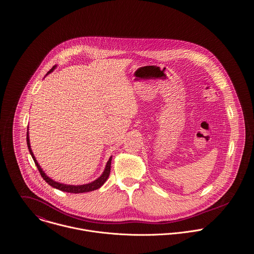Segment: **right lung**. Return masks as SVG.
Instances as JSON below:
<instances>
[{
    "label": "right lung",
    "instance_id": "obj_1",
    "mask_svg": "<svg viewBox=\"0 0 254 254\" xmlns=\"http://www.w3.org/2000/svg\"><path fill=\"white\" fill-rule=\"evenodd\" d=\"M57 67V65H54L48 72L46 75H48L49 73L53 72L54 69ZM28 130H29V127H28ZM27 144H28V148H29V151L38 167V170L42 176V178L44 179V181H46L47 184H49L51 187L59 190H62V191H65V192H70V193H82V192H89V191H93V190H96L98 189H100L106 182L107 180L109 179V176H110V173H111V164H112V157L111 156L106 164V167H105V171L104 173L101 175L100 178H98L96 181L90 183V184H86V185H80V186H72V185H64V184H61V183H58V182H55L54 180H52L51 178H49L45 172L42 170V167L40 166V164L38 163L34 153H33V150L31 148V143H30V136H29V131H27Z\"/></svg>",
    "mask_w": 254,
    "mask_h": 254
}]
</instances>
